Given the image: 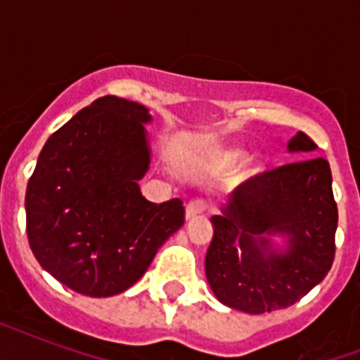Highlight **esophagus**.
<instances>
[{
    "instance_id": "34e87169",
    "label": "esophagus",
    "mask_w": 360,
    "mask_h": 360,
    "mask_svg": "<svg viewBox=\"0 0 360 360\" xmlns=\"http://www.w3.org/2000/svg\"><path fill=\"white\" fill-rule=\"evenodd\" d=\"M205 209H207V203L203 202V200H194V202L188 203L185 209L186 220L194 219V217H200L202 213H205Z\"/></svg>"
}]
</instances>
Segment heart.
Wrapping results in <instances>:
<instances>
[{
  "label": "heart",
  "mask_w": 360,
  "mask_h": 360,
  "mask_svg": "<svg viewBox=\"0 0 360 360\" xmlns=\"http://www.w3.org/2000/svg\"><path fill=\"white\" fill-rule=\"evenodd\" d=\"M245 153L243 149H237V147H230V149H222L214 155L213 162L219 164V166H236L243 160ZM265 172V164L257 158H248L243 166V177L245 179H254V177H259V175Z\"/></svg>",
  "instance_id": "1"
}]
</instances>
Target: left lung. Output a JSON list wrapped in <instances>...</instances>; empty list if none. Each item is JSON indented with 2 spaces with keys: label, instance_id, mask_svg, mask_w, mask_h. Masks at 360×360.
<instances>
[{
  "label": "left lung",
  "instance_id": "8db88e82",
  "mask_svg": "<svg viewBox=\"0 0 360 360\" xmlns=\"http://www.w3.org/2000/svg\"><path fill=\"white\" fill-rule=\"evenodd\" d=\"M316 149L304 132L288 141L290 153ZM211 222L205 276L222 304L246 314L295 304L335 259L338 209L329 162L302 158L246 181ZM274 236L285 243H274Z\"/></svg>",
  "mask_w": 360,
  "mask_h": 360
}]
</instances>
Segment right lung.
I'll list each match as a JSON object with an SVG mask.
<instances>
[{
  "mask_svg": "<svg viewBox=\"0 0 360 360\" xmlns=\"http://www.w3.org/2000/svg\"><path fill=\"white\" fill-rule=\"evenodd\" d=\"M143 104L97 98L56 130L25 191V230L37 262L70 290L112 297L143 276L185 224L181 200L151 203L138 181L151 146Z\"/></svg>",
  "mask_w": 360,
  "mask_h": 360,
  "instance_id": "obj_1",
  "label": "right lung"
}]
</instances>
